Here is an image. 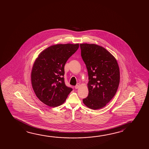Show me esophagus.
Masks as SVG:
<instances>
[{"label": "esophagus", "mask_w": 149, "mask_h": 149, "mask_svg": "<svg viewBox=\"0 0 149 149\" xmlns=\"http://www.w3.org/2000/svg\"><path fill=\"white\" fill-rule=\"evenodd\" d=\"M80 86V84H77V85L75 86V89H78Z\"/></svg>", "instance_id": "34e87169"}]
</instances>
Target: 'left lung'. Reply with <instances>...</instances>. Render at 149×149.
Instances as JSON below:
<instances>
[{
    "mask_svg": "<svg viewBox=\"0 0 149 149\" xmlns=\"http://www.w3.org/2000/svg\"><path fill=\"white\" fill-rule=\"evenodd\" d=\"M88 74V97L83 103L93 110L105 107L116 94L120 81L117 61L107 50L95 44H80Z\"/></svg>",
    "mask_w": 149,
    "mask_h": 149,
    "instance_id": "8db88e82",
    "label": "left lung"
}]
</instances>
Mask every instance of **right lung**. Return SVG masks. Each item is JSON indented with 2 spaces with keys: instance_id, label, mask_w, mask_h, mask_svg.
Returning a JSON list of instances; mask_svg holds the SVG:
<instances>
[{
  "instance_id": "obj_1",
  "label": "right lung",
  "mask_w": 149,
  "mask_h": 149,
  "mask_svg": "<svg viewBox=\"0 0 149 149\" xmlns=\"http://www.w3.org/2000/svg\"><path fill=\"white\" fill-rule=\"evenodd\" d=\"M79 48V44H58L42 51L32 68V87L44 104L56 107L63 104L73 89L64 81L66 61Z\"/></svg>"
}]
</instances>
